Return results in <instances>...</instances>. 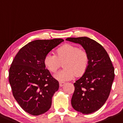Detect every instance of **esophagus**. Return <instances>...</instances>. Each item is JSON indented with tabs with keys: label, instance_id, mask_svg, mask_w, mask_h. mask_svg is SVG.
<instances>
[{
	"label": "esophagus",
	"instance_id": "obj_1",
	"mask_svg": "<svg viewBox=\"0 0 123 123\" xmlns=\"http://www.w3.org/2000/svg\"><path fill=\"white\" fill-rule=\"evenodd\" d=\"M64 84H65V83L63 82H59V85H60V86H64Z\"/></svg>",
	"mask_w": 123,
	"mask_h": 123
}]
</instances>
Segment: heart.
I'll return each instance as SVG.
<instances>
[{"instance_id":"1","label":"heart","mask_w":123,"mask_h":123,"mask_svg":"<svg viewBox=\"0 0 123 123\" xmlns=\"http://www.w3.org/2000/svg\"><path fill=\"white\" fill-rule=\"evenodd\" d=\"M89 57L86 50L80 49L75 45L66 43L56 50V55L48 53L44 58V64L47 68L55 73L64 63L65 68L56 73L55 78L63 81L72 80L74 77H80L86 72Z\"/></svg>"}]
</instances>
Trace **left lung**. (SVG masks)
<instances>
[{
  "mask_svg": "<svg viewBox=\"0 0 123 123\" xmlns=\"http://www.w3.org/2000/svg\"><path fill=\"white\" fill-rule=\"evenodd\" d=\"M66 41L80 44L88 53L86 72L74 83L71 105L83 114L92 113L101 108L109 96L114 78V70L103 47L88 37L68 38Z\"/></svg>",
  "mask_w": 123,
  "mask_h": 123,
  "instance_id": "obj_1",
  "label": "left lung"
}]
</instances>
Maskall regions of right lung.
I'll use <instances>...</instances> for the list:
<instances>
[{
	"label": "right lung",
	"instance_id": "right-lung-1",
	"mask_svg": "<svg viewBox=\"0 0 123 123\" xmlns=\"http://www.w3.org/2000/svg\"><path fill=\"white\" fill-rule=\"evenodd\" d=\"M62 39L35 40L18 51L9 69V81L13 95L28 113H45L52 105V99L59 84L44 64V58Z\"/></svg>",
	"mask_w": 123,
	"mask_h": 123
}]
</instances>
